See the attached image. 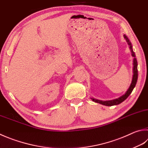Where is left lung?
Returning <instances> with one entry per match:
<instances>
[{
  "label": "left lung",
  "instance_id": "left-lung-1",
  "mask_svg": "<svg viewBox=\"0 0 148 148\" xmlns=\"http://www.w3.org/2000/svg\"><path fill=\"white\" fill-rule=\"evenodd\" d=\"M124 37L125 39H126L127 43L128 45H129V48L130 49V51L132 52V55L133 57V78H132V81L131 84L129 88L127 89V90L126 91L123 95L121 96L117 99H113V100H100L99 99H96L94 98H91V99L93 100V102H97V103H99L100 104L104 105V106H115V105H118L119 104H121V102L124 101L128 97L130 96V95L132 93V91L133 90V89L135 87V85L136 84V82H137V79H138V69H137V60H136V58H135V54L134 51L133 50V47L132 45V43L130 41V40L128 39V38L126 37V35H124Z\"/></svg>",
  "mask_w": 148,
  "mask_h": 148
}]
</instances>
